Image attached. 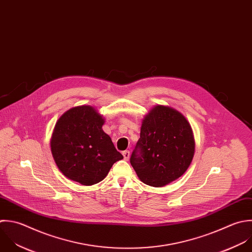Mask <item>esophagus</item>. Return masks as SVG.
Listing matches in <instances>:
<instances>
[{
  "label": "esophagus",
  "instance_id": "esophagus-1",
  "mask_svg": "<svg viewBox=\"0 0 252 252\" xmlns=\"http://www.w3.org/2000/svg\"><path fill=\"white\" fill-rule=\"evenodd\" d=\"M123 155H124V158H125V160H128V158H129V155H130V152H129L128 150H125V151L123 152Z\"/></svg>",
  "mask_w": 252,
  "mask_h": 252
}]
</instances>
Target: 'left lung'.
Here are the masks:
<instances>
[{"mask_svg": "<svg viewBox=\"0 0 252 252\" xmlns=\"http://www.w3.org/2000/svg\"><path fill=\"white\" fill-rule=\"evenodd\" d=\"M194 151L192 128L186 117L170 106L156 105L142 120L130 164L142 183L161 188L186 173Z\"/></svg>", "mask_w": 252, "mask_h": 252, "instance_id": "8db88e82", "label": "left lung"}]
</instances>
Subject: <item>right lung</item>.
<instances>
[{"instance_id":"obj_1","label":"right lung","mask_w":252,"mask_h":252,"mask_svg":"<svg viewBox=\"0 0 252 252\" xmlns=\"http://www.w3.org/2000/svg\"><path fill=\"white\" fill-rule=\"evenodd\" d=\"M105 118L89 105L73 107L57 121L50 145L62 174L82 186L103 181L123 155L103 130Z\"/></svg>"}]
</instances>
